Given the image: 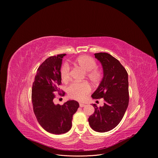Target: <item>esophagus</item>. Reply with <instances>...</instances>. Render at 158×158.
I'll use <instances>...</instances> for the list:
<instances>
[{
	"label": "esophagus",
	"instance_id": "1",
	"mask_svg": "<svg viewBox=\"0 0 158 158\" xmlns=\"http://www.w3.org/2000/svg\"><path fill=\"white\" fill-rule=\"evenodd\" d=\"M85 105L84 104H82V103H80L79 104V106L81 107H84Z\"/></svg>",
	"mask_w": 158,
	"mask_h": 158
}]
</instances>
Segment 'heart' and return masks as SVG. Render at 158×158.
Masks as SVG:
<instances>
[{"instance_id":"heart-1","label":"heart","mask_w":158,"mask_h":158,"mask_svg":"<svg viewBox=\"0 0 158 158\" xmlns=\"http://www.w3.org/2000/svg\"><path fill=\"white\" fill-rule=\"evenodd\" d=\"M74 64L86 73V77L93 83L96 84L101 81V73L94 69L96 63L91 57L88 56H80L74 60ZM60 74L63 82L69 81L70 79L69 66L67 64L62 65L60 70ZM67 92L71 98L77 101H82L91 92V87L87 82H74L69 87Z\"/></svg>"}]
</instances>
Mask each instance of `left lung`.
I'll return each instance as SVG.
<instances>
[{
    "mask_svg": "<svg viewBox=\"0 0 158 158\" xmlns=\"http://www.w3.org/2000/svg\"><path fill=\"white\" fill-rule=\"evenodd\" d=\"M103 69V77L92 94L93 99L103 98L104 106L98 107L88 119L91 127L105 132L116 127L122 120L129 104L128 74L120 62L108 53L94 54Z\"/></svg>",
    "mask_w": 158,
    "mask_h": 158,
    "instance_id": "8db88e82",
    "label": "left lung"
}]
</instances>
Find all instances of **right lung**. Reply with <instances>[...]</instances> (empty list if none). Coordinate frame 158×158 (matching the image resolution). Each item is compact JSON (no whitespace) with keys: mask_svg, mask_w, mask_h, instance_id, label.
Returning a JSON list of instances; mask_svg holds the SVG:
<instances>
[{"mask_svg":"<svg viewBox=\"0 0 158 158\" xmlns=\"http://www.w3.org/2000/svg\"><path fill=\"white\" fill-rule=\"evenodd\" d=\"M65 55L59 54L45 60L39 67L32 88V102L37 120L44 129L55 134H64L71 129L73 116L79 107L74 100L67 101L63 105L54 102L53 93L61 92L60 70ZM59 94L64 96L65 93Z\"/></svg>","mask_w":158,"mask_h":158,"instance_id":"1","label":"right lung"}]
</instances>
